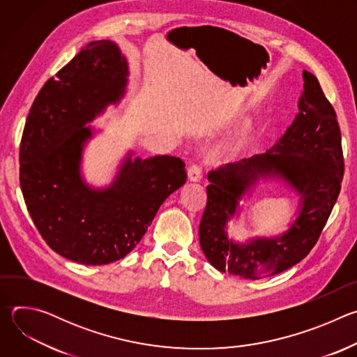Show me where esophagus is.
I'll return each mask as SVG.
<instances>
[{"label":"esophagus","mask_w":357,"mask_h":357,"mask_svg":"<svg viewBox=\"0 0 357 357\" xmlns=\"http://www.w3.org/2000/svg\"><path fill=\"white\" fill-rule=\"evenodd\" d=\"M188 178L192 182H199L202 179V167L197 164H192L188 169Z\"/></svg>","instance_id":"obj_1"}]
</instances>
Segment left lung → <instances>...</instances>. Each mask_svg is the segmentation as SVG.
<instances>
[{
  "instance_id": "left-lung-1",
  "label": "left lung",
  "mask_w": 357,
  "mask_h": 357,
  "mask_svg": "<svg viewBox=\"0 0 357 357\" xmlns=\"http://www.w3.org/2000/svg\"><path fill=\"white\" fill-rule=\"evenodd\" d=\"M302 77L299 112L274 146L208 175L199 241L209 263L222 273L260 280L291 268L308 256L335 206L344 171L340 128L318 79L307 70ZM260 177L289 184L301 196L300 213L281 236L236 243L227 236V223L242 195Z\"/></svg>"
}]
</instances>
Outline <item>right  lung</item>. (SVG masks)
Segmentation results:
<instances>
[{
    "mask_svg": "<svg viewBox=\"0 0 357 357\" xmlns=\"http://www.w3.org/2000/svg\"><path fill=\"white\" fill-rule=\"evenodd\" d=\"M127 61L112 40H94L39 90L20 146L26 209L47 245L62 257L103 266L139 243L164 200L186 182L181 158H131L110 186L94 189L80 175L84 127L126 93Z\"/></svg>",
    "mask_w": 357,
    "mask_h": 357,
    "instance_id": "obj_1",
    "label": "right lung"
}]
</instances>
